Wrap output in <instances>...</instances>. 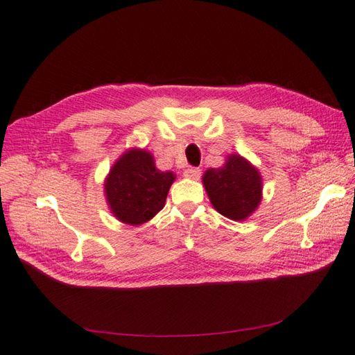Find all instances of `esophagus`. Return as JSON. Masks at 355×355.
Masks as SVG:
<instances>
[{"instance_id": "34e87169", "label": "esophagus", "mask_w": 355, "mask_h": 355, "mask_svg": "<svg viewBox=\"0 0 355 355\" xmlns=\"http://www.w3.org/2000/svg\"><path fill=\"white\" fill-rule=\"evenodd\" d=\"M184 176L188 178V179H198L201 176V170L197 168V167H188L184 171Z\"/></svg>"}]
</instances>
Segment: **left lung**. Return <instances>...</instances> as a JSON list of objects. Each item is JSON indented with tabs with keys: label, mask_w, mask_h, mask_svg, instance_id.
Wrapping results in <instances>:
<instances>
[{
	"label": "left lung",
	"mask_w": 355,
	"mask_h": 355,
	"mask_svg": "<svg viewBox=\"0 0 355 355\" xmlns=\"http://www.w3.org/2000/svg\"><path fill=\"white\" fill-rule=\"evenodd\" d=\"M202 185L213 207L225 218L244 220L262 200V176L245 158L231 154L219 168L202 175Z\"/></svg>",
	"instance_id": "8db88e82"
}]
</instances>
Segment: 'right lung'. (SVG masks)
Returning <instances> with one entry per match:
<instances>
[{
    "instance_id": "obj_1",
    "label": "right lung",
    "mask_w": 355,
    "mask_h": 355,
    "mask_svg": "<svg viewBox=\"0 0 355 355\" xmlns=\"http://www.w3.org/2000/svg\"><path fill=\"white\" fill-rule=\"evenodd\" d=\"M175 179L173 171L155 167L151 153L132 148L115 161L106 176V201L118 220L142 225L164 207Z\"/></svg>"
}]
</instances>
